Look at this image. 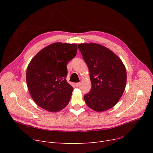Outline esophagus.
Here are the masks:
<instances>
[{"label":"esophagus","instance_id":"1","mask_svg":"<svg viewBox=\"0 0 153 153\" xmlns=\"http://www.w3.org/2000/svg\"><path fill=\"white\" fill-rule=\"evenodd\" d=\"M75 86L76 87H79L80 85H81V83H80V82H77V83H75Z\"/></svg>","mask_w":153,"mask_h":153}]
</instances>
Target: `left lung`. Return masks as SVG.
<instances>
[{
    "instance_id": "8db88e82",
    "label": "left lung",
    "mask_w": 153,
    "mask_h": 153,
    "mask_svg": "<svg viewBox=\"0 0 153 153\" xmlns=\"http://www.w3.org/2000/svg\"><path fill=\"white\" fill-rule=\"evenodd\" d=\"M90 72L92 87L84 95L87 105L96 111L114 107L122 96L126 71L122 61L108 48L97 43L78 45Z\"/></svg>"
}]
</instances>
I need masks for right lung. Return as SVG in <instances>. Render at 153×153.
<instances>
[{"label": "right lung", "instance_id": "right-lung-1", "mask_svg": "<svg viewBox=\"0 0 153 153\" xmlns=\"http://www.w3.org/2000/svg\"><path fill=\"white\" fill-rule=\"evenodd\" d=\"M77 45L54 43L39 51L31 60L26 80L31 97L38 106L51 112L65 108L72 87L68 83V62L76 56Z\"/></svg>", "mask_w": 153, "mask_h": 153}]
</instances>
